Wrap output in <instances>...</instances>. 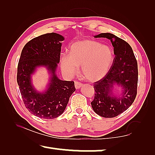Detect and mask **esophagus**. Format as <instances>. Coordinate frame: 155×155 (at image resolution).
<instances>
[{"instance_id":"obj_1","label":"esophagus","mask_w":155,"mask_h":155,"mask_svg":"<svg viewBox=\"0 0 155 155\" xmlns=\"http://www.w3.org/2000/svg\"><path fill=\"white\" fill-rule=\"evenodd\" d=\"M82 84L80 82H78V81H75V87L76 89L80 88L81 87H82Z\"/></svg>"}]
</instances>
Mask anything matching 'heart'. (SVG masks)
I'll return each mask as SVG.
<instances>
[{"label": "heart", "instance_id": "obj_1", "mask_svg": "<svg viewBox=\"0 0 155 155\" xmlns=\"http://www.w3.org/2000/svg\"><path fill=\"white\" fill-rule=\"evenodd\" d=\"M114 54L110 47L95 40H85L73 43L70 54L61 55L62 69L69 75L78 72L82 66L84 78L90 82L100 80L107 74L113 64Z\"/></svg>", "mask_w": 155, "mask_h": 155}]
</instances>
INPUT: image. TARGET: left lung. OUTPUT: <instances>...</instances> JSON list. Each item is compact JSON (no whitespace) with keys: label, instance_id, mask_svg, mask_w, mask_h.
I'll return each mask as SVG.
<instances>
[{"label":"left lung","instance_id":"left-lung-1","mask_svg":"<svg viewBox=\"0 0 155 155\" xmlns=\"http://www.w3.org/2000/svg\"><path fill=\"white\" fill-rule=\"evenodd\" d=\"M95 38L110 40L115 56L107 74L93 85L95 93L91 104L97 115L106 118L115 117L127 110L135 100L138 82L137 62L130 45L125 40L110 33H101ZM115 83L124 88L121 98L112 95V88Z\"/></svg>","mask_w":155,"mask_h":155}]
</instances>
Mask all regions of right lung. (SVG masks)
I'll return each instance as SVG.
<instances>
[{
    "instance_id": "1",
    "label": "right lung",
    "mask_w": 155,
    "mask_h": 155,
    "mask_svg": "<svg viewBox=\"0 0 155 155\" xmlns=\"http://www.w3.org/2000/svg\"><path fill=\"white\" fill-rule=\"evenodd\" d=\"M64 37L49 33L34 38L22 50L17 70V82L22 101L28 110L40 118L51 120L64 112L75 91L73 81L60 80L55 74L60 62ZM39 65H46L52 73L46 92L37 93L31 83V75Z\"/></svg>"
}]
</instances>
